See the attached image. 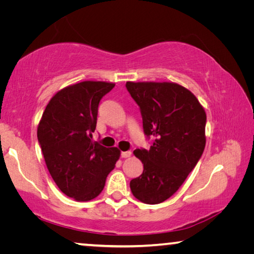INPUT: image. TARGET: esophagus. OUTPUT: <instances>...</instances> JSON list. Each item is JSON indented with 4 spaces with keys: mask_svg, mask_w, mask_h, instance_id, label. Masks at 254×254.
<instances>
[{
    "mask_svg": "<svg viewBox=\"0 0 254 254\" xmlns=\"http://www.w3.org/2000/svg\"><path fill=\"white\" fill-rule=\"evenodd\" d=\"M131 154H132L131 151H123V152L121 153V157L124 158V159H126V158H130Z\"/></svg>",
    "mask_w": 254,
    "mask_h": 254,
    "instance_id": "1",
    "label": "esophagus"
}]
</instances>
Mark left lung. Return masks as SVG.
Returning <instances> with one entry per match:
<instances>
[{"mask_svg": "<svg viewBox=\"0 0 254 254\" xmlns=\"http://www.w3.org/2000/svg\"><path fill=\"white\" fill-rule=\"evenodd\" d=\"M140 106L143 131L153 137L149 150L136 149L143 173L132 179L133 196L159 204L173 196L195 168L206 144V113L189 89L169 81H127Z\"/></svg>", "mask_w": 254, "mask_h": 254, "instance_id": "left-lung-1", "label": "left lung"}]
</instances>
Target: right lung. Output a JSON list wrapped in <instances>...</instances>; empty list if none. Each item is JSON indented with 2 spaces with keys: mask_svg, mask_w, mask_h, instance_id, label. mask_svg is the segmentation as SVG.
Segmentation results:
<instances>
[{
  "mask_svg": "<svg viewBox=\"0 0 254 254\" xmlns=\"http://www.w3.org/2000/svg\"><path fill=\"white\" fill-rule=\"evenodd\" d=\"M114 86L96 80L67 86L51 97L38 124V141L51 177L64 194L77 201L101 194L121 154L118 148L92 141L98 104Z\"/></svg>",
  "mask_w": 254,
  "mask_h": 254,
  "instance_id": "add662e5",
  "label": "right lung"
}]
</instances>
